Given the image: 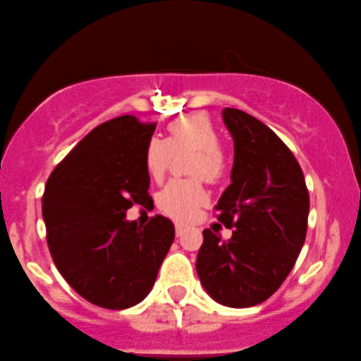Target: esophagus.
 <instances>
[{"label": "esophagus", "instance_id": "obj_1", "mask_svg": "<svg viewBox=\"0 0 361 361\" xmlns=\"http://www.w3.org/2000/svg\"><path fill=\"white\" fill-rule=\"evenodd\" d=\"M174 228H176V236H181L185 231H187V226L181 224V223H176V226H174Z\"/></svg>", "mask_w": 361, "mask_h": 361}]
</instances>
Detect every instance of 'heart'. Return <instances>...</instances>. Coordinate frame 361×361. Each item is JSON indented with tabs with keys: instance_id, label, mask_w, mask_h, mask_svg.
<instances>
[{
	"instance_id": "heart-1",
	"label": "heart",
	"mask_w": 361,
	"mask_h": 361,
	"mask_svg": "<svg viewBox=\"0 0 361 361\" xmlns=\"http://www.w3.org/2000/svg\"><path fill=\"white\" fill-rule=\"evenodd\" d=\"M166 140L152 138L145 147V166L152 178L166 174L173 154L193 150L188 171L207 181H219L228 171V156L219 145V133L211 118L204 113L187 114L173 120L166 128ZM207 193L197 180H174L157 197L161 211L176 219L187 221L195 216Z\"/></svg>"
}]
</instances>
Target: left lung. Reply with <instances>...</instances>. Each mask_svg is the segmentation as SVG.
Wrapping results in <instances>:
<instances>
[{
  "label": "left lung",
  "instance_id": "left-lung-1",
  "mask_svg": "<svg viewBox=\"0 0 361 361\" xmlns=\"http://www.w3.org/2000/svg\"><path fill=\"white\" fill-rule=\"evenodd\" d=\"M235 142L231 185L216 205L217 221L233 229L223 240L204 229L197 274L217 303L247 308L283 284L307 236L310 199L303 171L284 142L245 111L224 108Z\"/></svg>",
  "mask_w": 361,
  "mask_h": 361
}]
</instances>
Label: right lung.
I'll return each instance as SVG.
<instances>
[{
  "label": "right lung",
  "instance_id": "1",
  "mask_svg": "<svg viewBox=\"0 0 361 361\" xmlns=\"http://www.w3.org/2000/svg\"><path fill=\"white\" fill-rule=\"evenodd\" d=\"M156 123L114 118L96 126L47 178L42 217L59 274L87 302L109 310L140 303L174 240L168 217L126 221L149 200L145 147Z\"/></svg>",
  "mask_w": 361,
  "mask_h": 361
}]
</instances>
